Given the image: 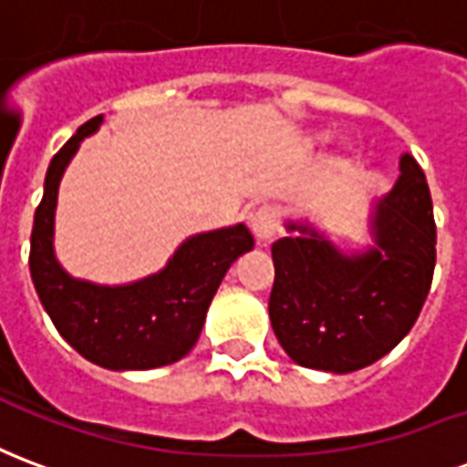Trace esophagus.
Listing matches in <instances>:
<instances>
[{
    "label": "esophagus",
    "instance_id": "1",
    "mask_svg": "<svg viewBox=\"0 0 467 467\" xmlns=\"http://www.w3.org/2000/svg\"><path fill=\"white\" fill-rule=\"evenodd\" d=\"M250 224H253V233L260 243H270L275 237V233H277V224H280L277 210L270 207V204L257 207L253 213V217H250Z\"/></svg>",
    "mask_w": 467,
    "mask_h": 467
}]
</instances>
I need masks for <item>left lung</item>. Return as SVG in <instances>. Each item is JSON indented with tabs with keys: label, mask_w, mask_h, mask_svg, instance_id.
<instances>
[{
	"label": "left lung",
	"mask_w": 467,
	"mask_h": 467,
	"mask_svg": "<svg viewBox=\"0 0 467 467\" xmlns=\"http://www.w3.org/2000/svg\"><path fill=\"white\" fill-rule=\"evenodd\" d=\"M273 244L270 323L303 368L352 372L400 343L418 320L435 270V220L428 180L412 154L375 204V247L345 254L305 223Z\"/></svg>",
	"instance_id": "obj_1"
}]
</instances>
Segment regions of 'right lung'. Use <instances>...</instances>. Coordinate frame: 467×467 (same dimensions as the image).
Here are the masks:
<instances>
[{"label":"right lung","mask_w":467,"mask_h":467,"mask_svg":"<svg viewBox=\"0 0 467 467\" xmlns=\"http://www.w3.org/2000/svg\"><path fill=\"white\" fill-rule=\"evenodd\" d=\"M99 124L102 115L82 124L49 162L32 227L29 273L47 315L82 358L107 370H152L192 350L224 273L253 250L254 240L244 224L192 234L164 270L115 287L67 275L55 257L57 190L79 142Z\"/></svg>","instance_id":"obj_1"}]
</instances>
